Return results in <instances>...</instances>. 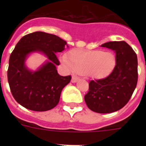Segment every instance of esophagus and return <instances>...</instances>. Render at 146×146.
I'll return each instance as SVG.
<instances>
[{"mask_svg": "<svg viewBox=\"0 0 146 146\" xmlns=\"http://www.w3.org/2000/svg\"><path fill=\"white\" fill-rule=\"evenodd\" d=\"M80 80V77H77L75 75H73L72 77V82H76Z\"/></svg>", "mask_w": 146, "mask_h": 146, "instance_id": "34e87169", "label": "esophagus"}]
</instances>
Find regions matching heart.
Masks as SVG:
<instances>
[{"instance_id": "1", "label": "heart", "mask_w": 146, "mask_h": 146, "mask_svg": "<svg viewBox=\"0 0 146 146\" xmlns=\"http://www.w3.org/2000/svg\"><path fill=\"white\" fill-rule=\"evenodd\" d=\"M63 61L74 72L93 78H103L109 75L116 63L112 52L99 50H72L63 58Z\"/></svg>"}]
</instances>
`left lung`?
Returning a JSON list of instances; mask_svg holds the SVG:
<instances>
[{
    "label": "left lung",
    "mask_w": 146,
    "mask_h": 146,
    "mask_svg": "<svg viewBox=\"0 0 146 146\" xmlns=\"http://www.w3.org/2000/svg\"><path fill=\"white\" fill-rule=\"evenodd\" d=\"M102 47L115 51L116 64L107 77L90 81L84 98L92 111L110 113L123 108L132 96L138 79L137 57L124 41L107 42Z\"/></svg>",
    "instance_id": "1"
}]
</instances>
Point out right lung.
I'll list each match as a JSON object with an SVG mask.
<instances>
[{
    "instance_id": "1",
    "label": "right lung",
    "mask_w": 146,
    "mask_h": 146,
    "mask_svg": "<svg viewBox=\"0 0 146 146\" xmlns=\"http://www.w3.org/2000/svg\"><path fill=\"white\" fill-rule=\"evenodd\" d=\"M66 42L54 34L37 31L21 38L9 58L8 82L13 97L24 108L33 111H47L59 102L62 89L69 83L70 75H59L55 53L65 49ZM41 52L48 61L36 72L28 70L25 58L31 52Z\"/></svg>"
}]
</instances>
